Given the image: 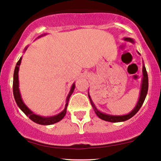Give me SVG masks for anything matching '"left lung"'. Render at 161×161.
<instances>
[{
    "mask_svg": "<svg viewBox=\"0 0 161 161\" xmlns=\"http://www.w3.org/2000/svg\"><path fill=\"white\" fill-rule=\"evenodd\" d=\"M125 40L129 41V42H134V41L132 40V38H125ZM147 90H148V77H147V71H146V68L143 66V80H142V89H141V93H140L139 100H138V102L137 105H136V107L134 108V110H132L130 114H127V115H124V116H111V115H107V114H102V113L99 112L98 110L96 109L95 106L94 105L93 102H92L89 95H88V97H89L90 101H91V104L92 108H93L95 114H97L99 118H101V119H104L105 121L111 122V123H118V122H123V121L127 120V119H130V118H132V116H135L136 114H137V112L140 110V108H142V104H143L144 101H145L146 95H147Z\"/></svg>",
    "mask_w": 161,
    "mask_h": 161,
    "instance_id": "8db88e82",
    "label": "left lung"
}]
</instances>
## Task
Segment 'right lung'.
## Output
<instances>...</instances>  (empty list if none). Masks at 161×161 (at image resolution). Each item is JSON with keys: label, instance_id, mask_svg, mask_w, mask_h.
<instances>
[{"label": "right lung", "instance_id": "obj_1", "mask_svg": "<svg viewBox=\"0 0 161 161\" xmlns=\"http://www.w3.org/2000/svg\"><path fill=\"white\" fill-rule=\"evenodd\" d=\"M22 57H20V59L18 60L17 64H16L15 69H14V82H13V92H14V96L15 101L17 104L18 107L21 109L22 111L31 120H32L35 123H38V124L41 125H51L53 123H56L57 122L60 121L66 115V108H67L68 102H69V99L73 94V91L75 89V85L73 84L72 86L71 90H70L69 95L67 96V98H66V104L65 106V108L63 111L59 114L58 115L52 116V117H43V116H40L36 114H33V113L29 110V108L25 106V104L23 102V100L21 98V96H20L19 90V80H18V72H19V66L20 65V63H21Z\"/></svg>", "mask_w": 161, "mask_h": 161}]
</instances>
